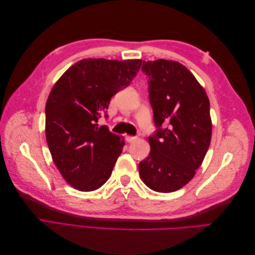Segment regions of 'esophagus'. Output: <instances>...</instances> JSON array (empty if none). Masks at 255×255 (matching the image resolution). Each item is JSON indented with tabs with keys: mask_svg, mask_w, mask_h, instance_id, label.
<instances>
[{
	"mask_svg": "<svg viewBox=\"0 0 255 255\" xmlns=\"http://www.w3.org/2000/svg\"><path fill=\"white\" fill-rule=\"evenodd\" d=\"M135 140H136V137L128 136V135H127V136H126V141H127V142H128V143L133 142V141H135Z\"/></svg>",
	"mask_w": 255,
	"mask_h": 255,
	"instance_id": "obj_1",
	"label": "esophagus"
}]
</instances>
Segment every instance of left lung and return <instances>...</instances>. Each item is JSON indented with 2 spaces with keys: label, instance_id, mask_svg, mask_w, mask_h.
<instances>
[{
  "label": "left lung",
  "instance_id": "1",
  "mask_svg": "<svg viewBox=\"0 0 255 255\" xmlns=\"http://www.w3.org/2000/svg\"><path fill=\"white\" fill-rule=\"evenodd\" d=\"M155 135L151 151L139 163L142 182L154 191L172 192L185 186L201 166L212 138L210 100L188 69L173 60L142 63Z\"/></svg>",
  "mask_w": 255,
  "mask_h": 255
}]
</instances>
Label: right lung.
Returning a JSON list of instances; mask_svg holds the SVG:
<instances>
[{"instance_id": "right-lung-1", "label": "right lung", "mask_w": 255, "mask_h": 255, "mask_svg": "<svg viewBox=\"0 0 255 255\" xmlns=\"http://www.w3.org/2000/svg\"><path fill=\"white\" fill-rule=\"evenodd\" d=\"M142 60L82 59L54 85L45 104V137L54 164L69 185L81 191L110 179L125 139L99 127L111 99L126 88Z\"/></svg>"}]
</instances>
